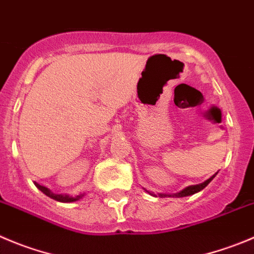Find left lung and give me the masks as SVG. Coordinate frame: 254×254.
Returning a JSON list of instances; mask_svg holds the SVG:
<instances>
[{
	"mask_svg": "<svg viewBox=\"0 0 254 254\" xmlns=\"http://www.w3.org/2000/svg\"><path fill=\"white\" fill-rule=\"evenodd\" d=\"M217 173H218V172H217ZM217 173H214V175L212 176V177H209L208 180L204 181V182H202V183H199V185L188 186V187L183 188V190H180V192L172 193V194H171V193H153V192H148V190H146V192H148L151 195H153V197H161V198H165V197H176V198L187 197V195L194 194V193L199 192V190H203L204 187H207V186H208V183L211 182V181L213 180L214 177H216Z\"/></svg>",
	"mask_w": 254,
	"mask_h": 254,
	"instance_id": "1",
	"label": "left lung"
}]
</instances>
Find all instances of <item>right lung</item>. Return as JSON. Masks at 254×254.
<instances>
[{
    "mask_svg": "<svg viewBox=\"0 0 254 254\" xmlns=\"http://www.w3.org/2000/svg\"><path fill=\"white\" fill-rule=\"evenodd\" d=\"M36 187L38 188V190H41L42 193H45L47 197L52 198V199H55V201H59V202H64V203H69V202H76L78 201V199H81V198L84 197V194L86 193H81V194L78 195H69V194H57V193H53L52 190H50V188L45 187V186L42 185H38V183H35Z\"/></svg>",
    "mask_w": 254,
    "mask_h": 254,
    "instance_id": "obj_1",
    "label": "right lung"
}]
</instances>
